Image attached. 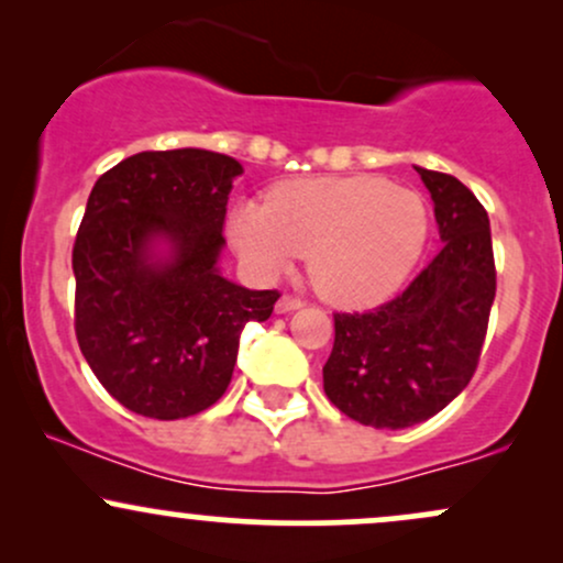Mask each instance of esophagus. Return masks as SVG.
Instances as JSON below:
<instances>
[{
    "instance_id": "34e87169",
    "label": "esophagus",
    "mask_w": 563,
    "mask_h": 563,
    "mask_svg": "<svg viewBox=\"0 0 563 563\" xmlns=\"http://www.w3.org/2000/svg\"><path fill=\"white\" fill-rule=\"evenodd\" d=\"M299 307H303L301 299H296V296H290V294H283L275 303V312L286 314V312H294V309H299Z\"/></svg>"
}]
</instances>
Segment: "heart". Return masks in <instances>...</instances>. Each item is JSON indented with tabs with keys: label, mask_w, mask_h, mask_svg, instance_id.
<instances>
[{
	"label": "heart",
	"mask_w": 563,
	"mask_h": 563,
	"mask_svg": "<svg viewBox=\"0 0 563 563\" xmlns=\"http://www.w3.org/2000/svg\"><path fill=\"white\" fill-rule=\"evenodd\" d=\"M230 238L260 275L307 254L312 286L335 303H371L405 283L429 241V209L416 190L378 177L309 179L277 187L267 203L243 200Z\"/></svg>",
	"instance_id": "heart-1"
}]
</instances>
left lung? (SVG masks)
Returning a JSON list of instances; mask_svg holds the SVG:
<instances>
[{
    "label": "left lung",
    "instance_id": "left-lung-1",
    "mask_svg": "<svg viewBox=\"0 0 563 563\" xmlns=\"http://www.w3.org/2000/svg\"><path fill=\"white\" fill-rule=\"evenodd\" d=\"M434 200L442 249L421 275L371 312H335L322 367L328 399L352 421L407 429L468 386L495 301L489 217L461 179L416 166Z\"/></svg>",
    "mask_w": 563,
    "mask_h": 563
}]
</instances>
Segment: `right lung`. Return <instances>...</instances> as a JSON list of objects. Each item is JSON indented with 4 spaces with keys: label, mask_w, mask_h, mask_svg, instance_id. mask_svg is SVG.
Returning <instances> with one entry per match:
<instances>
[{
    "label": "right lung",
    "mask_w": 563,
    "mask_h": 563,
    "mask_svg": "<svg viewBox=\"0 0 563 563\" xmlns=\"http://www.w3.org/2000/svg\"><path fill=\"white\" fill-rule=\"evenodd\" d=\"M238 174L222 153L145 151L89 192L74 243L76 339L97 380L137 416L177 421L214 405L245 322H264L280 299L217 267Z\"/></svg>",
    "instance_id": "add662e5"
}]
</instances>
